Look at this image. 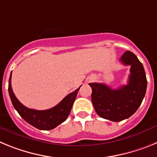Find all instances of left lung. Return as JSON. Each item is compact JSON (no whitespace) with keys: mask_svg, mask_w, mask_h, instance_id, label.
<instances>
[{"mask_svg":"<svg viewBox=\"0 0 157 157\" xmlns=\"http://www.w3.org/2000/svg\"><path fill=\"white\" fill-rule=\"evenodd\" d=\"M124 65H130L127 85L112 90L103 83H90L94 109L101 118L120 122L130 117L138 110L145 95L147 79L144 67L133 52L127 51L120 58Z\"/></svg>","mask_w":157,"mask_h":157,"instance_id":"8db88e82","label":"left lung"}]
</instances>
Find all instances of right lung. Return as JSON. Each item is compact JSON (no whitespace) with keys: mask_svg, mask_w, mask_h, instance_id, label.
Segmentation results:
<instances>
[{"mask_svg":"<svg viewBox=\"0 0 157 157\" xmlns=\"http://www.w3.org/2000/svg\"><path fill=\"white\" fill-rule=\"evenodd\" d=\"M12 72L8 81V93L14 108L26 122L39 130H52L64 122L70 114L72 105L77 96L79 87L74 92L66 96L57 105L47 110H35L28 109L18 101L12 91L11 85Z\"/></svg>","mask_w":157,"mask_h":157,"instance_id":"obj_1","label":"right lung"}]
</instances>
